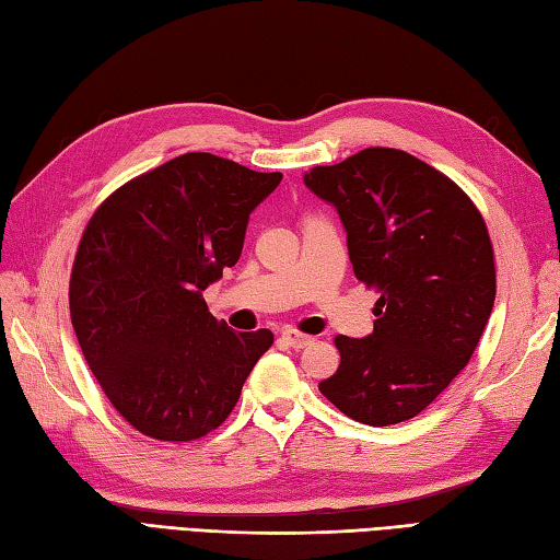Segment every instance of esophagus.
<instances>
[{"instance_id": "obj_1", "label": "esophagus", "mask_w": 560, "mask_h": 560, "mask_svg": "<svg viewBox=\"0 0 560 560\" xmlns=\"http://www.w3.org/2000/svg\"><path fill=\"white\" fill-rule=\"evenodd\" d=\"M282 340L288 342L292 350H304L306 345H312L314 342V338L312 335H304V332H300V330H294V328H288V330H282Z\"/></svg>"}]
</instances>
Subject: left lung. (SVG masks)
Returning a JSON list of instances; mask_svg holds the SVG:
<instances>
[{
	"label": "left lung",
	"mask_w": 560,
	"mask_h": 560,
	"mask_svg": "<svg viewBox=\"0 0 560 560\" xmlns=\"http://www.w3.org/2000/svg\"><path fill=\"white\" fill-rule=\"evenodd\" d=\"M304 184L338 210L357 280L381 294L374 332L335 338L340 366L318 390L362 424H400L448 388L487 328V222L453 179L395 148L314 167Z\"/></svg>",
	"instance_id": "obj_1"
}]
</instances>
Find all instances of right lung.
<instances>
[{"mask_svg":"<svg viewBox=\"0 0 560 560\" xmlns=\"http://www.w3.org/2000/svg\"><path fill=\"white\" fill-rule=\"evenodd\" d=\"M280 172L184 153L109 194L83 230L71 326L107 400L143 436L196 441L237 405L272 345L208 312L203 290L242 256L252 210Z\"/></svg>","mask_w":560,"mask_h":560,"instance_id":"add662e5","label":"right lung"}]
</instances>
